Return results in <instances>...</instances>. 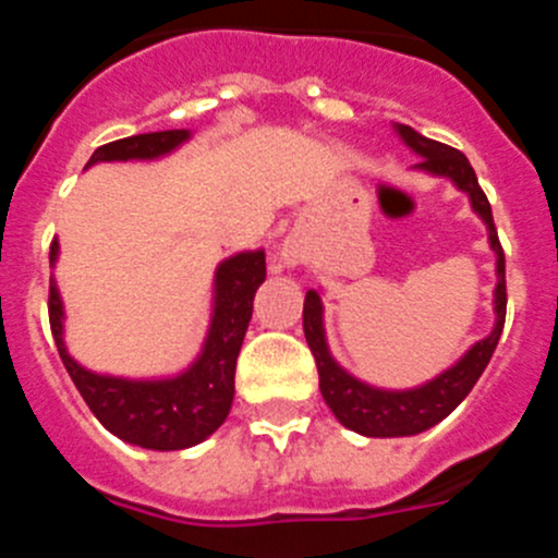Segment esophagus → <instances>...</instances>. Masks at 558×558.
Returning a JSON list of instances; mask_svg holds the SVG:
<instances>
[{
	"mask_svg": "<svg viewBox=\"0 0 558 558\" xmlns=\"http://www.w3.org/2000/svg\"><path fill=\"white\" fill-rule=\"evenodd\" d=\"M304 256H307V251H304V245L295 240V236H288L282 243V248H279V263L288 265V268H295V265L304 263Z\"/></svg>",
	"mask_w": 558,
	"mask_h": 558,
	"instance_id": "34e87169",
	"label": "esophagus"
}]
</instances>
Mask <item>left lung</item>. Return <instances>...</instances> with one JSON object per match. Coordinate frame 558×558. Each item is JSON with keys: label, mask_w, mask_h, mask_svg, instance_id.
Instances as JSON below:
<instances>
[{"label": "left lung", "mask_w": 558, "mask_h": 558, "mask_svg": "<svg viewBox=\"0 0 558 558\" xmlns=\"http://www.w3.org/2000/svg\"><path fill=\"white\" fill-rule=\"evenodd\" d=\"M393 131L418 156V165H413L411 170L450 181L458 192H463L470 198L472 211L486 226L489 248L495 251L497 282L495 293H492L495 324H492V332L486 338L475 340L452 366L438 372L436 377H430L422 386L379 388L366 383V379L354 377L352 372H347L332 357L327 343V329H324L322 290H307V295H304V338H307L310 349L315 354L318 388H322L324 402H327L340 425L368 438L416 436V433L430 430L441 418L450 416L466 399V393L472 391L483 368L489 366L497 340H500L502 324H506V256H502L500 240H497L492 206L483 195L481 184H477L470 159L456 147L427 140V136L413 131L411 125H402V122H393Z\"/></svg>", "instance_id": "8db88e82"}]
</instances>
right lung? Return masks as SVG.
<instances>
[{
    "instance_id": "1",
    "label": "right lung",
    "mask_w": 558,
    "mask_h": 558,
    "mask_svg": "<svg viewBox=\"0 0 558 558\" xmlns=\"http://www.w3.org/2000/svg\"><path fill=\"white\" fill-rule=\"evenodd\" d=\"M192 140V131L136 133L97 147L88 167L111 161H159ZM61 243L52 240L49 268H56ZM265 282V251H236L220 259L211 279V313L201 352L190 366L161 377H122L92 372L66 349V310L56 276L49 279V327L69 377L100 425L125 445L142 450H186L226 422L234 402L236 354L254 313V293Z\"/></svg>"
}]
</instances>
